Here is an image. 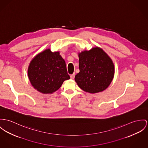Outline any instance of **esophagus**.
I'll return each mask as SVG.
<instances>
[{"label": "esophagus", "instance_id": "1", "mask_svg": "<svg viewBox=\"0 0 148 148\" xmlns=\"http://www.w3.org/2000/svg\"><path fill=\"white\" fill-rule=\"evenodd\" d=\"M74 77H75V74H74V73L70 75V78H71V79H73L74 78Z\"/></svg>", "mask_w": 148, "mask_h": 148}]
</instances>
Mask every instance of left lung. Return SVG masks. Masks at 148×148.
Returning <instances> with one entry per match:
<instances>
[{
	"label": "left lung",
	"instance_id": "obj_1",
	"mask_svg": "<svg viewBox=\"0 0 148 148\" xmlns=\"http://www.w3.org/2000/svg\"><path fill=\"white\" fill-rule=\"evenodd\" d=\"M79 73L75 80L83 91L95 93L105 90L113 79L114 64L111 58L99 47L79 53Z\"/></svg>",
	"mask_w": 148,
	"mask_h": 148
}]
</instances>
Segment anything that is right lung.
Returning a JSON list of instances; mask_svg holds the SVG:
<instances>
[{"instance_id":"1","label":"right lung","mask_w":148,"mask_h":148,"mask_svg":"<svg viewBox=\"0 0 148 148\" xmlns=\"http://www.w3.org/2000/svg\"><path fill=\"white\" fill-rule=\"evenodd\" d=\"M28 76L34 88L43 93L57 91L64 80L70 78L65 62L59 52H52L49 49L32 60L28 68Z\"/></svg>"}]
</instances>
